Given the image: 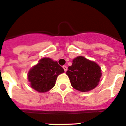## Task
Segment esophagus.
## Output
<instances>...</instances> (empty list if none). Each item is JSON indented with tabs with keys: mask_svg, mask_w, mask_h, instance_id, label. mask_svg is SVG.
Returning <instances> with one entry per match:
<instances>
[{
	"mask_svg": "<svg viewBox=\"0 0 126 126\" xmlns=\"http://www.w3.org/2000/svg\"><path fill=\"white\" fill-rule=\"evenodd\" d=\"M63 67V69H64V71H65V72H66L67 69V67L66 65H63V67Z\"/></svg>",
	"mask_w": 126,
	"mask_h": 126,
	"instance_id": "34e87169",
	"label": "esophagus"
}]
</instances>
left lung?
<instances>
[{
	"label": "left lung",
	"instance_id": "obj_1",
	"mask_svg": "<svg viewBox=\"0 0 126 126\" xmlns=\"http://www.w3.org/2000/svg\"><path fill=\"white\" fill-rule=\"evenodd\" d=\"M66 74L74 89L85 92L93 90L98 84L102 73L100 67L96 62L78 56L73 59Z\"/></svg>",
	"mask_w": 126,
	"mask_h": 126
}]
</instances>
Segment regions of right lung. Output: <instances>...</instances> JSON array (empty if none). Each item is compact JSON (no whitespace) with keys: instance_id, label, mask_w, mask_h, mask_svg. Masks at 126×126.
I'll return each mask as SVG.
<instances>
[{"instance_id":"right-lung-1","label":"right lung","mask_w":126,"mask_h":126,"mask_svg":"<svg viewBox=\"0 0 126 126\" xmlns=\"http://www.w3.org/2000/svg\"><path fill=\"white\" fill-rule=\"evenodd\" d=\"M64 72V69L57 61L45 57L30 70L28 78L32 88L40 93H45L55 86L57 76Z\"/></svg>"}]
</instances>
